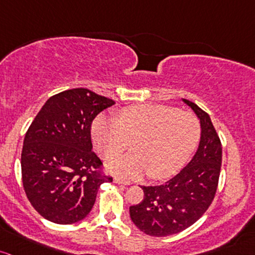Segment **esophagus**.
<instances>
[{
	"label": "esophagus",
	"mask_w": 255,
	"mask_h": 255,
	"mask_svg": "<svg viewBox=\"0 0 255 255\" xmlns=\"http://www.w3.org/2000/svg\"><path fill=\"white\" fill-rule=\"evenodd\" d=\"M114 183H116V184H120V185H129V181H125V180H122L121 178H115L114 179Z\"/></svg>",
	"instance_id": "1"
}]
</instances>
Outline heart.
Wrapping results in <instances>:
<instances>
[{"instance_id":"1","label":"heart","mask_w":255,"mask_h":255,"mask_svg":"<svg viewBox=\"0 0 255 255\" xmlns=\"http://www.w3.org/2000/svg\"><path fill=\"white\" fill-rule=\"evenodd\" d=\"M200 122L194 114L174 106L138 104L119 113V120L100 115L92 126L93 144L104 159L116 157L133 140L134 152L114 159L108 170L127 180L150 174L169 178L185 166L200 139Z\"/></svg>"}]
</instances>
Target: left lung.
Instances as JSON below:
<instances>
[{
    "mask_svg": "<svg viewBox=\"0 0 255 255\" xmlns=\"http://www.w3.org/2000/svg\"><path fill=\"white\" fill-rule=\"evenodd\" d=\"M200 120L201 139L191 161L175 177L157 186H141L144 200L129 207L130 219L144 234L169 236L197 222L211 206L219 181L222 142L209 115L181 99Z\"/></svg>",
    "mask_w": 255,
    "mask_h": 255,
    "instance_id": "1",
    "label": "left lung"
}]
</instances>
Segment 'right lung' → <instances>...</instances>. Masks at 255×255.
Returning a JSON list of instances; mask_svg holds the SVG:
<instances>
[{
	"mask_svg": "<svg viewBox=\"0 0 255 255\" xmlns=\"http://www.w3.org/2000/svg\"><path fill=\"white\" fill-rule=\"evenodd\" d=\"M114 104L89 89H69L50 97L32 121L24 138L21 177L30 203L44 219L63 225L85 219L100 185L113 181L99 170L91 126Z\"/></svg>",
	"mask_w": 255,
	"mask_h": 255,
	"instance_id": "obj_1",
	"label": "right lung"
}]
</instances>
